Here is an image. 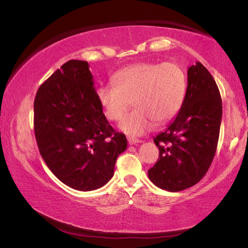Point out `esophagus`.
<instances>
[{"mask_svg": "<svg viewBox=\"0 0 248 248\" xmlns=\"http://www.w3.org/2000/svg\"><path fill=\"white\" fill-rule=\"evenodd\" d=\"M141 140H139V139H137V138H131V137H129L128 138V143L130 144V145H133V144H137V143H141Z\"/></svg>", "mask_w": 248, "mask_h": 248, "instance_id": "1", "label": "esophagus"}]
</instances>
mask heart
Wrapping results in <instances>:
<instances>
[{
  "instance_id": "1",
  "label": "heart",
  "mask_w": 248,
  "mask_h": 248,
  "mask_svg": "<svg viewBox=\"0 0 248 248\" xmlns=\"http://www.w3.org/2000/svg\"><path fill=\"white\" fill-rule=\"evenodd\" d=\"M115 85H102L96 99L105 117L118 121L133 103L136 108L119 124L123 132L141 136L157 121L165 124L182 108L187 91L186 74L179 65L165 63L132 64L114 75Z\"/></svg>"
}]
</instances>
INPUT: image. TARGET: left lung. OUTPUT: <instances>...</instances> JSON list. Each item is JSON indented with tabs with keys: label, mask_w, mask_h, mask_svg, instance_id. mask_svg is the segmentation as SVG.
Returning <instances> with one entry per match:
<instances>
[{
	"label": "left lung",
	"mask_w": 248,
	"mask_h": 248,
	"mask_svg": "<svg viewBox=\"0 0 248 248\" xmlns=\"http://www.w3.org/2000/svg\"><path fill=\"white\" fill-rule=\"evenodd\" d=\"M182 108L164 131L154 138L159 150L149 178L158 188L180 191L194 186L215 157L222 119V100L215 78L197 62L187 71Z\"/></svg>",
	"instance_id": "1"
}]
</instances>
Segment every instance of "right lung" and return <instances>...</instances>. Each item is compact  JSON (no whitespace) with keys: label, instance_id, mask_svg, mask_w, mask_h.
<instances>
[{"label":"right lung","instance_id":"obj_1","mask_svg":"<svg viewBox=\"0 0 248 248\" xmlns=\"http://www.w3.org/2000/svg\"><path fill=\"white\" fill-rule=\"evenodd\" d=\"M33 128L39 152L56 177L73 189L95 190L114 175L127 149L96 99L86 61L70 60L37 91Z\"/></svg>","mask_w":248,"mask_h":248}]
</instances>
